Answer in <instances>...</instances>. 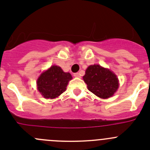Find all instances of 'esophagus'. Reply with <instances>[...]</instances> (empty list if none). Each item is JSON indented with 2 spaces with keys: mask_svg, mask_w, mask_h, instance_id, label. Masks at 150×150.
<instances>
[{
  "mask_svg": "<svg viewBox=\"0 0 150 150\" xmlns=\"http://www.w3.org/2000/svg\"><path fill=\"white\" fill-rule=\"evenodd\" d=\"M74 76L75 77H80V74L79 73H75V74H74Z\"/></svg>",
  "mask_w": 150,
  "mask_h": 150,
  "instance_id": "1",
  "label": "esophagus"
}]
</instances>
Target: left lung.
I'll return each mask as SVG.
<instances>
[{
	"instance_id": "obj_1",
	"label": "left lung",
	"mask_w": 150,
	"mask_h": 150,
	"mask_svg": "<svg viewBox=\"0 0 150 150\" xmlns=\"http://www.w3.org/2000/svg\"><path fill=\"white\" fill-rule=\"evenodd\" d=\"M83 79L91 92L102 99H108L119 88V81L115 74L99 65H90Z\"/></svg>"
}]
</instances>
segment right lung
<instances>
[{
  "instance_id": "obj_1",
  "label": "right lung",
  "mask_w": 150,
  "mask_h": 150,
  "mask_svg": "<svg viewBox=\"0 0 150 150\" xmlns=\"http://www.w3.org/2000/svg\"><path fill=\"white\" fill-rule=\"evenodd\" d=\"M71 79V74L64 72L60 67L53 65L41 74L37 85L39 92L45 99H54L66 90Z\"/></svg>"
}]
</instances>
